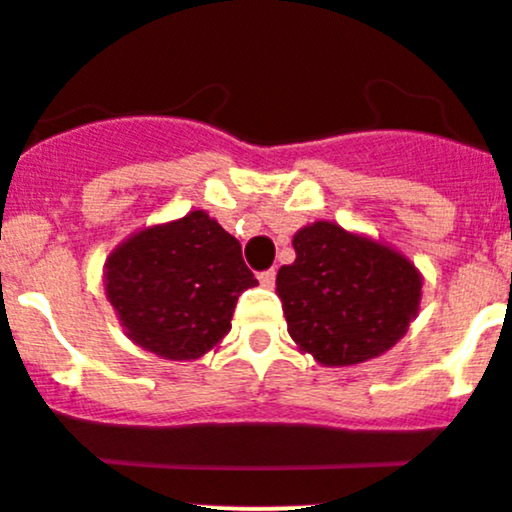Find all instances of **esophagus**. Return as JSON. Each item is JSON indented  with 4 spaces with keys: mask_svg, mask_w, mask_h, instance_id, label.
I'll list each match as a JSON object with an SVG mask.
<instances>
[{
    "mask_svg": "<svg viewBox=\"0 0 512 512\" xmlns=\"http://www.w3.org/2000/svg\"><path fill=\"white\" fill-rule=\"evenodd\" d=\"M275 277H277L275 270H265V272H260V275H257V280H260L262 287H272V285H275Z\"/></svg>",
    "mask_w": 512,
    "mask_h": 512,
    "instance_id": "1",
    "label": "esophagus"
}]
</instances>
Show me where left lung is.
<instances>
[{"label": "left lung", "instance_id": "8db88e82", "mask_svg": "<svg viewBox=\"0 0 512 512\" xmlns=\"http://www.w3.org/2000/svg\"><path fill=\"white\" fill-rule=\"evenodd\" d=\"M292 247L297 257L277 272V295L302 352L320 365H357L408 332L423 297L408 257L325 220L297 230Z\"/></svg>", "mask_w": 512, "mask_h": 512}]
</instances>
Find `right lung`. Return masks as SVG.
Wrapping results in <instances>:
<instances>
[{
  "label": "right lung",
  "instance_id": "1",
  "mask_svg": "<svg viewBox=\"0 0 512 512\" xmlns=\"http://www.w3.org/2000/svg\"><path fill=\"white\" fill-rule=\"evenodd\" d=\"M257 280L242 247L205 210L145 227L104 262V290L127 337L165 360H197L230 332Z\"/></svg>",
  "mask_w": 512,
  "mask_h": 512
}]
</instances>
